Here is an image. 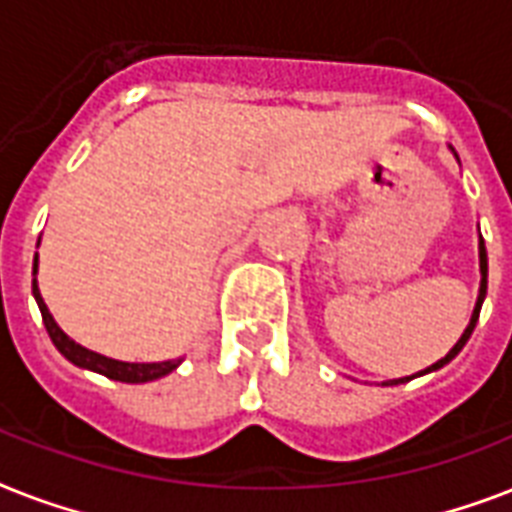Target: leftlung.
<instances>
[{
	"mask_svg": "<svg viewBox=\"0 0 512 512\" xmlns=\"http://www.w3.org/2000/svg\"><path fill=\"white\" fill-rule=\"evenodd\" d=\"M457 156V154H454ZM478 260H481V289H478V300H476V308H473V316H470V324L468 329L462 332V337L457 340V345H454L449 353H446L441 361H436V364H430L428 369H422V372L412 374V377H420V374H428V372H436V369H441L444 364H449L457 353H460L462 348H465V342L470 340V335H473V329H476V321H478V313H481V305H484V297H486V281H489V260H486V244L484 239H478ZM412 377H401V380H388L385 385H398V382H406V380H412Z\"/></svg>",
	"mask_w": 512,
	"mask_h": 512,
	"instance_id": "left-lung-1",
	"label": "left lung"
}]
</instances>
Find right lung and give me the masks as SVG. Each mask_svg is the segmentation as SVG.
I'll list each match as a JSON object with an SVG mask.
<instances>
[{
    "label": "right lung",
    "instance_id": "obj_1",
    "mask_svg": "<svg viewBox=\"0 0 512 512\" xmlns=\"http://www.w3.org/2000/svg\"><path fill=\"white\" fill-rule=\"evenodd\" d=\"M34 276H36V260H34ZM31 289H34L36 305H39V311H42V321H44V327H47V335H50L52 345H55V348H58L68 361H71V364L82 366V369H90V372L103 374V377H108V380L151 382L164 377V374H170L172 369H177L180 361H183V358H175V361H159V364H130V361H116V358L100 356V353H95V350H87L84 345L71 340V337H68L58 324H55L52 313L47 311V305H44L42 295H39L36 279L31 281Z\"/></svg>",
    "mask_w": 512,
    "mask_h": 512
}]
</instances>
